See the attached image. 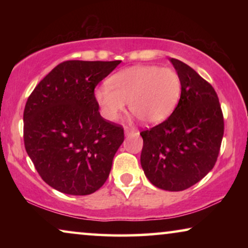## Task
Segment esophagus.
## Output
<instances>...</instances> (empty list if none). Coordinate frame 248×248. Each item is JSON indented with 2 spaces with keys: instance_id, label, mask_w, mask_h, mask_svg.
<instances>
[{
  "instance_id": "obj_1",
  "label": "esophagus",
  "mask_w": 248,
  "mask_h": 248,
  "mask_svg": "<svg viewBox=\"0 0 248 248\" xmlns=\"http://www.w3.org/2000/svg\"><path fill=\"white\" fill-rule=\"evenodd\" d=\"M124 132H125V135H132L137 132V130H134V128H130V127H125Z\"/></svg>"
}]
</instances>
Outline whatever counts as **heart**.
<instances>
[{
  "label": "heart",
  "mask_w": 248,
  "mask_h": 248,
  "mask_svg": "<svg viewBox=\"0 0 248 248\" xmlns=\"http://www.w3.org/2000/svg\"><path fill=\"white\" fill-rule=\"evenodd\" d=\"M107 86L94 90V99L105 120L117 121L128 109L145 124H157L175 109L182 93L178 73L169 67L137 65L115 73Z\"/></svg>",
  "instance_id": "heart-1"
}]
</instances>
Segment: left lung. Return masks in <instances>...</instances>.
Here are the masks:
<instances>
[{
  "mask_svg": "<svg viewBox=\"0 0 248 248\" xmlns=\"http://www.w3.org/2000/svg\"><path fill=\"white\" fill-rule=\"evenodd\" d=\"M182 81L178 105L167 120L142 131L141 166L158 188L178 192L213 168L223 137V115L213 87L182 61L170 59Z\"/></svg>",
  "mask_w": 248,
  "mask_h": 248,
  "instance_id": "1",
  "label": "left lung"
}]
</instances>
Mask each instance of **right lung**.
I'll list each match as a JSON object with an SVG mask.
<instances>
[{"instance_id": "obj_1", "label": "right lung", "mask_w": 248, "mask_h": 248, "mask_svg": "<svg viewBox=\"0 0 248 248\" xmlns=\"http://www.w3.org/2000/svg\"><path fill=\"white\" fill-rule=\"evenodd\" d=\"M122 61H65L30 94L23 141L43 181L70 195L96 192L124 141L121 125L104 120L94 88Z\"/></svg>"}]
</instances>
